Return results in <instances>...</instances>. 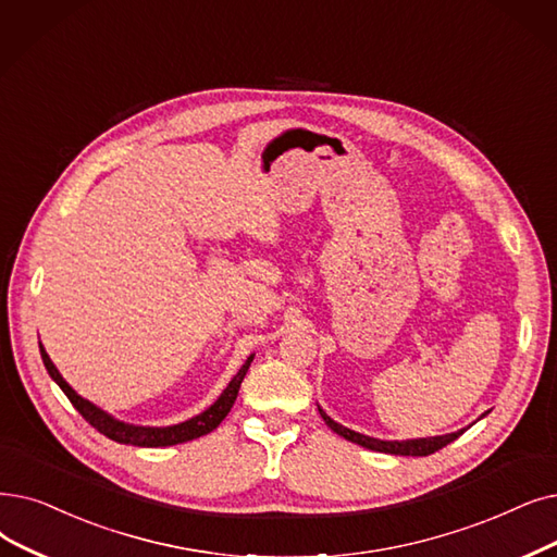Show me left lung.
<instances>
[{"instance_id": "1", "label": "left lung", "mask_w": 557, "mask_h": 557, "mask_svg": "<svg viewBox=\"0 0 557 557\" xmlns=\"http://www.w3.org/2000/svg\"><path fill=\"white\" fill-rule=\"evenodd\" d=\"M319 412L323 417V421L336 432L342 434L344 440L357 444V446H364L369 450H377V453H389V455H412V457H425V455H432L442 450L444 446H448L450 442H455L459 434H462L465 430L459 432H453V434H444V437H428V440H409V442H380V440H373V437H367V434H359L355 430H348L344 425L334 423L323 409L319 407Z\"/></svg>"}]
</instances>
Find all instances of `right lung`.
Instances as JSON below:
<instances>
[{
	"label": "right lung",
	"instance_id": "1",
	"mask_svg": "<svg viewBox=\"0 0 557 557\" xmlns=\"http://www.w3.org/2000/svg\"><path fill=\"white\" fill-rule=\"evenodd\" d=\"M40 357L42 364L47 369V373L52 375V380L61 386V392L67 396V400L75 405L77 412L95 428L98 432H102L104 437L117 442V444H132V446H145V448H159V446H175V444H184L190 440H198L202 434L211 432L221 425V421L230 414V409L238 396V386L244 382L252 357H248V361L240 371L232 377V382L227 384V389L221 394V398L215 400L207 412L193 417L190 421H184L180 425H171V428H140V425H129L123 421H115L113 417H109L107 412H102L100 407H95L92 403L84 400L82 396H77L72 392V386L61 377V373L57 371V367L52 364L50 355L45 352V348L40 346Z\"/></svg>",
	"mask_w": 557,
	"mask_h": 557
}]
</instances>
